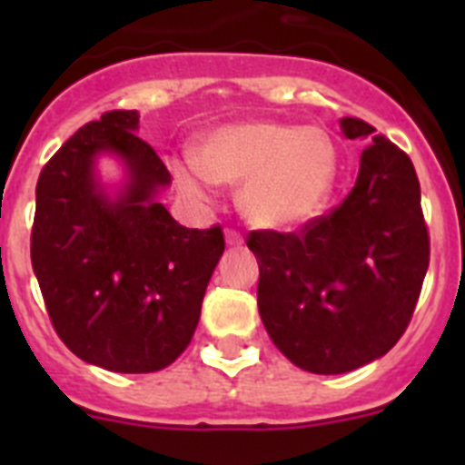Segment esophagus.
I'll use <instances>...</instances> for the list:
<instances>
[{"instance_id":"esophagus-1","label":"esophagus","mask_w":465,"mask_h":465,"mask_svg":"<svg viewBox=\"0 0 465 465\" xmlns=\"http://www.w3.org/2000/svg\"><path fill=\"white\" fill-rule=\"evenodd\" d=\"M225 242H228L230 246H242L244 244V237H242L237 230H225Z\"/></svg>"}]
</instances>
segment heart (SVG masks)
Returning <instances> with one entry per match:
<instances>
[{
  "label": "heart",
  "instance_id": "b5f03b06",
  "mask_svg": "<svg viewBox=\"0 0 465 465\" xmlns=\"http://www.w3.org/2000/svg\"><path fill=\"white\" fill-rule=\"evenodd\" d=\"M338 172V143L323 127L282 121L216 127L195 143V160L172 165L179 188L195 200H207L213 183L240 186L237 204L244 219L268 230L316 219Z\"/></svg>",
  "mask_w": 465,
  "mask_h": 465
}]
</instances>
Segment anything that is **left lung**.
I'll list each match as a JSON object with an SVG mask.
<instances>
[{"instance_id": "1", "label": "left lung", "mask_w": 465, "mask_h": 465, "mask_svg": "<svg viewBox=\"0 0 465 465\" xmlns=\"http://www.w3.org/2000/svg\"><path fill=\"white\" fill-rule=\"evenodd\" d=\"M361 153L356 183L300 232L253 230L258 312L274 347L316 375L384 356L408 328L429 270V230L412 160L361 118H342Z\"/></svg>"}]
</instances>
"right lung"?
<instances>
[{"label":"right lung","instance_id":"add662e5","mask_svg":"<svg viewBox=\"0 0 465 465\" xmlns=\"http://www.w3.org/2000/svg\"><path fill=\"white\" fill-rule=\"evenodd\" d=\"M137 127V111H106L36 182L30 252L51 323L69 351L111 372H155L182 356L225 249L221 225L183 228L158 203L172 176ZM102 153L126 165L116 196L94 172Z\"/></svg>","mask_w":465,"mask_h":465}]
</instances>
